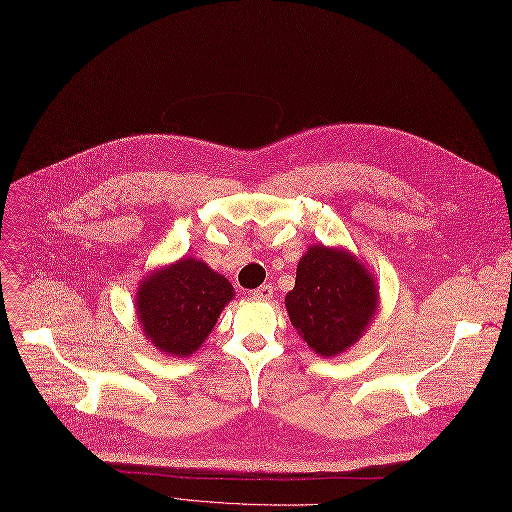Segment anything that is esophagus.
<instances>
[{
  "instance_id": "esophagus-1",
  "label": "esophagus",
  "mask_w": 512,
  "mask_h": 512,
  "mask_svg": "<svg viewBox=\"0 0 512 512\" xmlns=\"http://www.w3.org/2000/svg\"><path fill=\"white\" fill-rule=\"evenodd\" d=\"M253 297L259 301H270L274 297V286L272 284H261L253 290Z\"/></svg>"
}]
</instances>
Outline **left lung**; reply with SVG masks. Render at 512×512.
<instances>
[{
    "mask_svg": "<svg viewBox=\"0 0 512 512\" xmlns=\"http://www.w3.org/2000/svg\"><path fill=\"white\" fill-rule=\"evenodd\" d=\"M290 324L313 353H346L380 311V290L369 267L344 247L313 245L297 265L284 299Z\"/></svg>",
    "mask_w": 512,
    "mask_h": 512,
    "instance_id": "left-lung-1",
    "label": "left lung"
}]
</instances>
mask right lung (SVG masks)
Masks as SVG:
<instances>
[{
	"label": "right lung",
	"mask_w": 512,
	"mask_h": 512,
	"mask_svg": "<svg viewBox=\"0 0 512 512\" xmlns=\"http://www.w3.org/2000/svg\"><path fill=\"white\" fill-rule=\"evenodd\" d=\"M234 288L222 274L195 257H180L147 274L134 311L143 336L166 357H191L211 334Z\"/></svg>",
	"instance_id": "add662e5"
}]
</instances>
